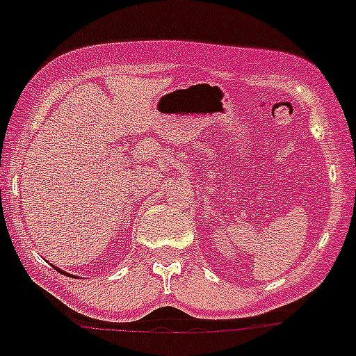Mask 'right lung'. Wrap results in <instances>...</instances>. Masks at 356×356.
Here are the masks:
<instances>
[{
  "mask_svg": "<svg viewBox=\"0 0 356 356\" xmlns=\"http://www.w3.org/2000/svg\"><path fill=\"white\" fill-rule=\"evenodd\" d=\"M54 268H56V270H58V272H61V274H65V272H63L61 268H58V267H54Z\"/></svg>",
  "mask_w": 356,
  "mask_h": 356,
  "instance_id": "1",
  "label": "right lung"
}]
</instances>
